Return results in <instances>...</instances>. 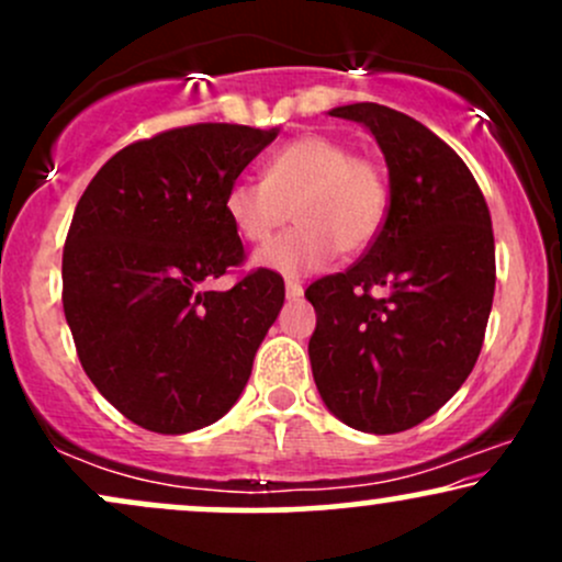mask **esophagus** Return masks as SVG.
Instances as JSON below:
<instances>
[{
	"label": "esophagus",
	"instance_id": "obj_1",
	"mask_svg": "<svg viewBox=\"0 0 562 562\" xmlns=\"http://www.w3.org/2000/svg\"><path fill=\"white\" fill-rule=\"evenodd\" d=\"M285 295H288V301H299L301 295H303V285L299 280H288L285 282Z\"/></svg>",
	"mask_w": 562,
	"mask_h": 562
}]
</instances>
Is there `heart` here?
<instances>
[{
	"label": "heart",
	"mask_w": 562,
	"mask_h": 562,
	"mask_svg": "<svg viewBox=\"0 0 562 562\" xmlns=\"http://www.w3.org/2000/svg\"><path fill=\"white\" fill-rule=\"evenodd\" d=\"M389 179L375 160L351 156L330 134H301L267 160L263 179H237L224 209L245 243L261 245L295 216L299 227L256 254L269 272H317L335 250L364 254L389 218Z\"/></svg>",
	"instance_id": "1"
}]
</instances>
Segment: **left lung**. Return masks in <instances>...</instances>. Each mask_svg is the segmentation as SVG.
Returning <instances> with one entry per match:
<instances>
[{
    "instance_id": "8db88e82",
    "label": "left lung",
    "mask_w": 562,
    "mask_h": 562,
    "mask_svg": "<svg viewBox=\"0 0 562 562\" xmlns=\"http://www.w3.org/2000/svg\"><path fill=\"white\" fill-rule=\"evenodd\" d=\"M389 166V218L367 254L306 288L317 312L308 359L348 428L398 434L428 420L475 367L494 301V232L473 173L428 126L357 102Z\"/></svg>"
}]
</instances>
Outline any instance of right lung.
<instances>
[{
  "label": "right lung",
  "instance_id": "obj_1",
  "mask_svg": "<svg viewBox=\"0 0 562 562\" xmlns=\"http://www.w3.org/2000/svg\"><path fill=\"white\" fill-rule=\"evenodd\" d=\"M280 128L195 124L134 142L108 160L74 211L63 250V308L81 367L121 415L179 436L240 398L285 301L243 263L224 198Z\"/></svg>",
  "mask_w": 562,
  "mask_h": 562
}]
</instances>
